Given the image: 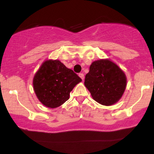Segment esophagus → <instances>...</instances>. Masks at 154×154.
Masks as SVG:
<instances>
[{
	"mask_svg": "<svg viewBox=\"0 0 154 154\" xmlns=\"http://www.w3.org/2000/svg\"><path fill=\"white\" fill-rule=\"evenodd\" d=\"M79 77H80V78L82 79V80H83V79H84V74L79 73Z\"/></svg>",
	"mask_w": 154,
	"mask_h": 154,
	"instance_id": "34e87169",
	"label": "esophagus"
}]
</instances>
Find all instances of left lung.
Masks as SVG:
<instances>
[{"label":"left lung","mask_w":154,"mask_h":154,"mask_svg":"<svg viewBox=\"0 0 154 154\" xmlns=\"http://www.w3.org/2000/svg\"><path fill=\"white\" fill-rule=\"evenodd\" d=\"M85 85L95 101L104 106L114 104L122 96L127 85L125 74L109 59L95 61L85 75Z\"/></svg>","instance_id":"8db88e82"}]
</instances>
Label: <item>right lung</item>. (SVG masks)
<instances>
[{"label": "right lung", "mask_w": 154, "mask_h": 154, "mask_svg": "<svg viewBox=\"0 0 154 154\" xmlns=\"http://www.w3.org/2000/svg\"><path fill=\"white\" fill-rule=\"evenodd\" d=\"M81 81L77 74L59 60H47L35 74L33 88L39 100L54 109L69 98L70 92Z\"/></svg>", "instance_id": "right-lung-1"}]
</instances>
